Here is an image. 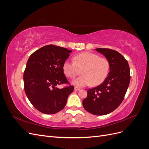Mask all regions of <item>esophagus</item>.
<instances>
[{"label":"esophagus","mask_w":149,"mask_h":149,"mask_svg":"<svg viewBox=\"0 0 149 149\" xmlns=\"http://www.w3.org/2000/svg\"><path fill=\"white\" fill-rule=\"evenodd\" d=\"M80 89H81V88H79V87H77V86H75L74 87V90H75V91H79Z\"/></svg>","instance_id":"esophagus-1"}]
</instances>
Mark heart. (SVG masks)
<instances>
[{
  "instance_id": "obj_1",
  "label": "heart",
  "mask_w": 149,
  "mask_h": 149,
  "mask_svg": "<svg viewBox=\"0 0 149 149\" xmlns=\"http://www.w3.org/2000/svg\"><path fill=\"white\" fill-rule=\"evenodd\" d=\"M74 61L66 60L63 65L65 74L70 78L74 79L81 73L83 75L74 81V84L86 86L91 83L97 86L104 82L109 74L110 61L105 57H100L96 53L84 52L76 55Z\"/></svg>"
}]
</instances>
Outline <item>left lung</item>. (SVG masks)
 I'll return each instance as SVG.
<instances>
[{
	"label": "left lung",
	"instance_id": "left-lung-1",
	"mask_svg": "<svg viewBox=\"0 0 149 149\" xmlns=\"http://www.w3.org/2000/svg\"><path fill=\"white\" fill-rule=\"evenodd\" d=\"M110 61V71L104 82L87 91L83 100L84 109L94 115H106L114 111L124 100L129 87L130 74L127 61L114 49L96 48Z\"/></svg>",
	"mask_w": 149,
	"mask_h": 149
}]
</instances>
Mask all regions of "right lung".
I'll list each match as a JSON object with an SVG mask.
<instances>
[{"label":"right lung","instance_id":"1","mask_svg":"<svg viewBox=\"0 0 149 149\" xmlns=\"http://www.w3.org/2000/svg\"><path fill=\"white\" fill-rule=\"evenodd\" d=\"M71 52L66 48L48 45L37 49L29 57L24 73V89L35 109L53 114L65 107L73 91L63 73V65ZM68 84L61 89L58 85Z\"/></svg>","mask_w":149,"mask_h":149}]
</instances>
